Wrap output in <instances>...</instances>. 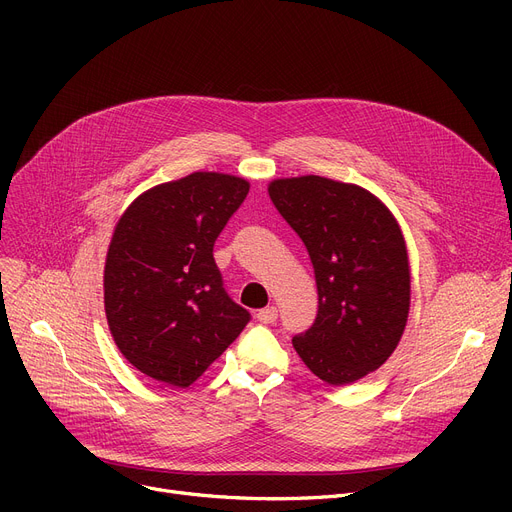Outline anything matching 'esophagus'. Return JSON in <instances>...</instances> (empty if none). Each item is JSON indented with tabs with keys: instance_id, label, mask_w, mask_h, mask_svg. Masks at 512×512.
Wrapping results in <instances>:
<instances>
[{
	"instance_id": "34e87169",
	"label": "esophagus",
	"mask_w": 512,
	"mask_h": 512,
	"mask_svg": "<svg viewBox=\"0 0 512 512\" xmlns=\"http://www.w3.org/2000/svg\"><path fill=\"white\" fill-rule=\"evenodd\" d=\"M278 319V309L276 307H265V309H259L257 311V321L259 324H274V321Z\"/></svg>"
}]
</instances>
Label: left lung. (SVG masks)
<instances>
[{"label": "left lung", "mask_w": 512, "mask_h": 512, "mask_svg": "<svg viewBox=\"0 0 512 512\" xmlns=\"http://www.w3.org/2000/svg\"><path fill=\"white\" fill-rule=\"evenodd\" d=\"M270 197L305 242L317 282L313 326L292 338L303 363L332 386L357 382L394 353L411 305L405 238L365 188L321 176L284 178Z\"/></svg>", "instance_id": "1"}]
</instances>
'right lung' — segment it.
Masks as SVG:
<instances>
[{"mask_svg":"<svg viewBox=\"0 0 512 512\" xmlns=\"http://www.w3.org/2000/svg\"><path fill=\"white\" fill-rule=\"evenodd\" d=\"M249 182L195 172L143 193L105 259V315L120 353L149 378L191 386L251 321L224 288L213 245Z\"/></svg>","mask_w":512,"mask_h":512,"instance_id":"obj_1","label":"right lung"}]
</instances>
